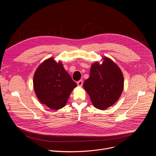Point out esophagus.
<instances>
[{
  "label": "esophagus",
  "instance_id": "34e87169",
  "mask_svg": "<svg viewBox=\"0 0 156 156\" xmlns=\"http://www.w3.org/2000/svg\"><path fill=\"white\" fill-rule=\"evenodd\" d=\"M83 83V82L82 80H80V81H78L77 82V84H78V86H82Z\"/></svg>",
  "mask_w": 156,
  "mask_h": 156
}]
</instances>
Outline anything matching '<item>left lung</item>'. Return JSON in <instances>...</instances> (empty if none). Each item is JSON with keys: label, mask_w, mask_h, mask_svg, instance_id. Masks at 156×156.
<instances>
[{"label": "left lung", "mask_w": 156, "mask_h": 156, "mask_svg": "<svg viewBox=\"0 0 156 156\" xmlns=\"http://www.w3.org/2000/svg\"><path fill=\"white\" fill-rule=\"evenodd\" d=\"M91 65L90 76L83 83V87L94 106L105 110L113 105L120 98L123 90L124 78L119 66L110 58H102Z\"/></svg>", "instance_id": "1"}]
</instances>
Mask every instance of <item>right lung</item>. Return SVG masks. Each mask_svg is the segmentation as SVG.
Segmentation results:
<instances>
[{
    "instance_id": "right-lung-1",
    "label": "right lung",
    "mask_w": 156,
    "mask_h": 156,
    "mask_svg": "<svg viewBox=\"0 0 156 156\" xmlns=\"http://www.w3.org/2000/svg\"><path fill=\"white\" fill-rule=\"evenodd\" d=\"M76 86L62 63L57 62L53 57L42 62L33 76V87L37 98L42 104L52 110L63 107Z\"/></svg>"
}]
</instances>
